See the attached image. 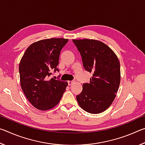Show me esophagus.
Wrapping results in <instances>:
<instances>
[{"label": "esophagus", "mask_w": 145, "mask_h": 145, "mask_svg": "<svg viewBox=\"0 0 145 145\" xmlns=\"http://www.w3.org/2000/svg\"><path fill=\"white\" fill-rule=\"evenodd\" d=\"M73 82H74L72 81V80H69V81H68V84L69 86H71V85L73 84Z\"/></svg>", "instance_id": "obj_1"}]
</instances>
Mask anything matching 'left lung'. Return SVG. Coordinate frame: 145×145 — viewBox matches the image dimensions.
<instances>
[{"label":"left lung","mask_w":145,"mask_h":145,"mask_svg":"<svg viewBox=\"0 0 145 145\" xmlns=\"http://www.w3.org/2000/svg\"><path fill=\"white\" fill-rule=\"evenodd\" d=\"M82 57L84 69L92 74L77 95L78 105L88 112L99 114L109 108L120 83V64L114 52L102 41L73 40Z\"/></svg>","instance_id":"1"}]
</instances>
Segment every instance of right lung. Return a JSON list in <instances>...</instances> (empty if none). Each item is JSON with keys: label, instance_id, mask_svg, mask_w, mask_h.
<instances>
[{"label": "right lung", "instance_id": "1", "mask_svg": "<svg viewBox=\"0 0 145 145\" xmlns=\"http://www.w3.org/2000/svg\"><path fill=\"white\" fill-rule=\"evenodd\" d=\"M68 39H45L29 46L19 65L20 84L24 95L36 109L45 111L55 107L62 98L68 82L50 78L59 72L61 49Z\"/></svg>", "mask_w": 145, "mask_h": 145}]
</instances>
